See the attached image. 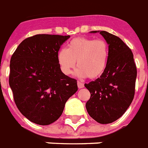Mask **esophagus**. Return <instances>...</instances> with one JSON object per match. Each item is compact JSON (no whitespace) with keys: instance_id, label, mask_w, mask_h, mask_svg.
Instances as JSON below:
<instances>
[{"instance_id":"obj_1","label":"esophagus","mask_w":148,"mask_h":148,"mask_svg":"<svg viewBox=\"0 0 148 148\" xmlns=\"http://www.w3.org/2000/svg\"><path fill=\"white\" fill-rule=\"evenodd\" d=\"M77 86L79 89H81V88H83L84 86V84H83V83L80 82V81H77Z\"/></svg>"}]
</instances>
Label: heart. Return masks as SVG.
Segmentation results:
<instances>
[{
	"label": "heart",
	"instance_id": "heart-1",
	"mask_svg": "<svg viewBox=\"0 0 148 148\" xmlns=\"http://www.w3.org/2000/svg\"><path fill=\"white\" fill-rule=\"evenodd\" d=\"M109 52V45L103 39L77 37L69 42L67 49L58 51V62L62 71L68 75L77 62L78 76L93 79L100 76L105 71Z\"/></svg>",
	"mask_w": 148,
	"mask_h": 148
}]
</instances>
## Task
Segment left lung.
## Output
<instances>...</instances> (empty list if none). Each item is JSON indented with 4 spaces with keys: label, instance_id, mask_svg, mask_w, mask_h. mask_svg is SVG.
Returning a JSON list of instances; mask_svg holds the SVG:
<instances>
[{
    "label": "left lung",
    "instance_id": "1",
    "mask_svg": "<svg viewBox=\"0 0 148 148\" xmlns=\"http://www.w3.org/2000/svg\"><path fill=\"white\" fill-rule=\"evenodd\" d=\"M99 33L109 45V58L101 76L84 84L90 93L86 108L95 121L109 124L119 119L134 99L137 68L132 51L119 37L106 31Z\"/></svg>",
    "mask_w": 148,
    "mask_h": 148
}]
</instances>
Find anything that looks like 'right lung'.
<instances>
[{
    "label": "right lung",
    "instance_id": "add662e5",
    "mask_svg": "<svg viewBox=\"0 0 148 148\" xmlns=\"http://www.w3.org/2000/svg\"><path fill=\"white\" fill-rule=\"evenodd\" d=\"M70 36L38 34L24 39L12 55L9 84L16 107L33 123L48 125L62 116L77 91V80L63 74L58 53Z\"/></svg>",
    "mask_w": 148,
    "mask_h": 148
}]
</instances>
